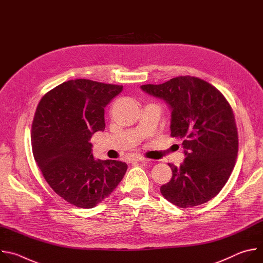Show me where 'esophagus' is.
<instances>
[{
	"mask_svg": "<svg viewBox=\"0 0 263 263\" xmlns=\"http://www.w3.org/2000/svg\"><path fill=\"white\" fill-rule=\"evenodd\" d=\"M133 161H137V162H145V161H147V159H146V158H144V157H142V156H138V157L133 158Z\"/></svg>",
	"mask_w": 263,
	"mask_h": 263,
	"instance_id": "1",
	"label": "esophagus"
}]
</instances>
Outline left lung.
I'll list each match as a JSON object with an SVG mask.
<instances>
[{
    "mask_svg": "<svg viewBox=\"0 0 263 263\" xmlns=\"http://www.w3.org/2000/svg\"><path fill=\"white\" fill-rule=\"evenodd\" d=\"M141 89L171 105V136L183 139L185 148L180 166L168 163L173 176L160 187L162 196L180 208L208 202L227 183L236 162L238 132L231 105L212 84L192 76Z\"/></svg>",
    "mask_w": 263,
    "mask_h": 263,
    "instance_id": "1",
    "label": "left lung"
}]
</instances>
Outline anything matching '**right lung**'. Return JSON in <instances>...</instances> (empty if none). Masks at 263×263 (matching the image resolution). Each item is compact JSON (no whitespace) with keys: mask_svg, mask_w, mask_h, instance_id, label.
I'll return each instance as SVG.
<instances>
[{"mask_svg":"<svg viewBox=\"0 0 263 263\" xmlns=\"http://www.w3.org/2000/svg\"><path fill=\"white\" fill-rule=\"evenodd\" d=\"M122 85L87 79L63 82L37 105L31 130L34 159L51 189L79 208H92L114 192L127 163L95 160L90 137L104 131V108Z\"/></svg>","mask_w":263,"mask_h":263,"instance_id":"obj_1","label":"right lung"}]
</instances>
